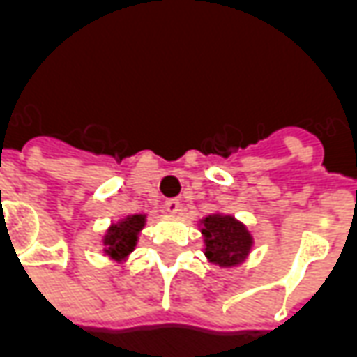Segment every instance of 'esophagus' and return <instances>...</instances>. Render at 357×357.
<instances>
[{
    "instance_id": "34e87169",
    "label": "esophagus",
    "mask_w": 357,
    "mask_h": 357,
    "mask_svg": "<svg viewBox=\"0 0 357 357\" xmlns=\"http://www.w3.org/2000/svg\"><path fill=\"white\" fill-rule=\"evenodd\" d=\"M164 208L168 210L170 214H179V210H181V204H179L178 199H168V201L164 202Z\"/></svg>"
}]
</instances>
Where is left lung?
<instances>
[{
	"label": "left lung",
	"instance_id": "left-lung-1",
	"mask_svg": "<svg viewBox=\"0 0 357 357\" xmlns=\"http://www.w3.org/2000/svg\"><path fill=\"white\" fill-rule=\"evenodd\" d=\"M202 235L206 243L204 255L218 266L239 264L252 247V237L231 216H208L202 220Z\"/></svg>",
	"mask_w": 357,
	"mask_h": 357
}]
</instances>
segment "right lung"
Returning a JSON list of instances; mask_svg holds the SVG:
<instances>
[{
	"label": "right lung",
	"mask_w": 357,
	"mask_h": 357,
	"mask_svg": "<svg viewBox=\"0 0 357 357\" xmlns=\"http://www.w3.org/2000/svg\"><path fill=\"white\" fill-rule=\"evenodd\" d=\"M145 225V216L143 214H135V216H128L122 222H118L109 229L107 237H105V247H107V255L110 258L122 260L130 255L137 243V233L141 227Z\"/></svg>",
	"instance_id": "add662e5"
}]
</instances>
